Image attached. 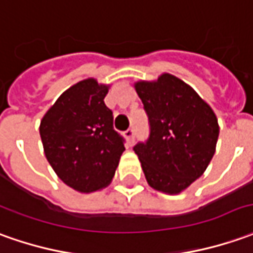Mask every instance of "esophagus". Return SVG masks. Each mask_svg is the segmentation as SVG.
Masks as SVG:
<instances>
[{"label": "esophagus", "mask_w": 253, "mask_h": 253, "mask_svg": "<svg viewBox=\"0 0 253 253\" xmlns=\"http://www.w3.org/2000/svg\"><path fill=\"white\" fill-rule=\"evenodd\" d=\"M124 136L126 137V140L132 143V140H133V136H135V129L133 128H129V129H126L124 132Z\"/></svg>", "instance_id": "34e87169"}]
</instances>
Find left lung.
<instances>
[{
  "label": "left lung",
  "mask_w": 253,
  "mask_h": 253,
  "mask_svg": "<svg viewBox=\"0 0 253 253\" xmlns=\"http://www.w3.org/2000/svg\"><path fill=\"white\" fill-rule=\"evenodd\" d=\"M135 89L149 117L150 135L135 144L153 189L179 194L201 176L216 149L217 118L190 85L165 73Z\"/></svg>",
  "instance_id": "left-lung-1"
}]
</instances>
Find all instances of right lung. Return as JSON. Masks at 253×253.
<instances>
[{
    "instance_id": "obj_1",
    "label": "right lung",
    "mask_w": 253,
    "mask_h": 253,
    "mask_svg": "<svg viewBox=\"0 0 253 253\" xmlns=\"http://www.w3.org/2000/svg\"><path fill=\"white\" fill-rule=\"evenodd\" d=\"M109 85L95 78L63 92L41 120L45 157L56 175L80 193L103 189L114 177L124 137L114 130L113 111L104 104Z\"/></svg>"
}]
</instances>
